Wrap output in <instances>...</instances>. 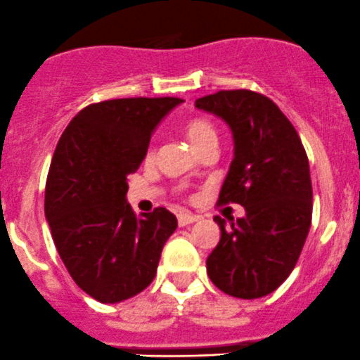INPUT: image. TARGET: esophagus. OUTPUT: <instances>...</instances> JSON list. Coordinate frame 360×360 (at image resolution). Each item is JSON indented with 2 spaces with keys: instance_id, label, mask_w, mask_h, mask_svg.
Returning a JSON list of instances; mask_svg holds the SVG:
<instances>
[{
  "instance_id": "esophagus-1",
  "label": "esophagus",
  "mask_w": 360,
  "mask_h": 360,
  "mask_svg": "<svg viewBox=\"0 0 360 360\" xmlns=\"http://www.w3.org/2000/svg\"><path fill=\"white\" fill-rule=\"evenodd\" d=\"M176 219H179V226L185 227V226H188V224H194L195 220H199V217L192 215V213H187V212H181V213H179V217H176Z\"/></svg>"
}]
</instances>
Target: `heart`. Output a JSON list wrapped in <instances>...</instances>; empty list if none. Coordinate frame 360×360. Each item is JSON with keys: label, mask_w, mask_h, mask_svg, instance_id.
I'll return each mask as SVG.
<instances>
[{"label": "heart", "mask_w": 360, "mask_h": 360, "mask_svg": "<svg viewBox=\"0 0 360 360\" xmlns=\"http://www.w3.org/2000/svg\"><path fill=\"white\" fill-rule=\"evenodd\" d=\"M187 136L195 148H201L208 141H217V133L213 124L205 117H194L187 124ZM154 158V148H148L147 159Z\"/></svg>", "instance_id": "1"}]
</instances>
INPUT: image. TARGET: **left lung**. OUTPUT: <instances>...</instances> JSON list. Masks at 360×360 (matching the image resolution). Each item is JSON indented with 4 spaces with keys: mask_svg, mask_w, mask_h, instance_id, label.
I'll return each instance as SVG.
<instances>
[{
    "mask_svg": "<svg viewBox=\"0 0 360 360\" xmlns=\"http://www.w3.org/2000/svg\"><path fill=\"white\" fill-rule=\"evenodd\" d=\"M195 106L233 129L234 159L217 205L238 202L247 212L229 226L213 219L222 234L206 271L229 296H268L292 273L311 226L308 155L292 122L261 92L219 91L195 99Z\"/></svg>",
    "mask_w": 360,
    "mask_h": 360,
    "instance_id": "8db88e82",
    "label": "left lung"
}]
</instances>
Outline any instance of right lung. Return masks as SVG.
<instances>
[{
    "label": "right lung",
    "mask_w": 360,
    "mask_h": 360,
    "mask_svg": "<svg viewBox=\"0 0 360 360\" xmlns=\"http://www.w3.org/2000/svg\"><path fill=\"white\" fill-rule=\"evenodd\" d=\"M180 98L92 103L60 134L45 184V215L68 273L96 301L120 302L147 289L176 217L158 206L136 215L127 175L147 155L159 120Z\"/></svg>",
    "instance_id": "obj_1"
}]
</instances>
